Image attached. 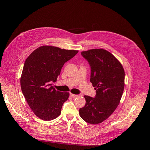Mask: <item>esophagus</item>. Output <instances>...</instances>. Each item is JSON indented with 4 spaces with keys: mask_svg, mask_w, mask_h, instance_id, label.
<instances>
[{
    "mask_svg": "<svg viewBox=\"0 0 150 150\" xmlns=\"http://www.w3.org/2000/svg\"><path fill=\"white\" fill-rule=\"evenodd\" d=\"M70 96H71V97H72V98H76V97H78V95H76V94H74L71 93V94H70Z\"/></svg>",
    "mask_w": 150,
    "mask_h": 150,
    "instance_id": "1",
    "label": "esophagus"
}]
</instances>
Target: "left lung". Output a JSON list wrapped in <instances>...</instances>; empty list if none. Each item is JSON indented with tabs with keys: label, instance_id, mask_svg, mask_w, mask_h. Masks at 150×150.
<instances>
[{
	"label": "left lung",
	"instance_id": "left-lung-1",
	"mask_svg": "<svg viewBox=\"0 0 150 150\" xmlns=\"http://www.w3.org/2000/svg\"><path fill=\"white\" fill-rule=\"evenodd\" d=\"M81 55L91 67L90 81L96 94L84 96L86 104L79 109V115L92 125L108 119L120 104L125 88V71L121 62L103 49H90Z\"/></svg>",
	"mask_w": 150,
	"mask_h": 150
}]
</instances>
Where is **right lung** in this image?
I'll return each mask as SVG.
<instances>
[{
    "mask_svg": "<svg viewBox=\"0 0 150 150\" xmlns=\"http://www.w3.org/2000/svg\"><path fill=\"white\" fill-rule=\"evenodd\" d=\"M78 52L76 50L43 46L26 59L21 87L27 103L39 118L51 121L61 115L62 104L69 93L56 91L51 83L56 82L64 63Z\"/></svg>",
    "mask_w": 150,
    "mask_h": 150,
    "instance_id": "add662e5",
    "label": "right lung"
}]
</instances>
